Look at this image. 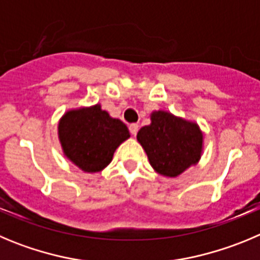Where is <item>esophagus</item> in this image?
I'll use <instances>...</instances> for the list:
<instances>
[{"mask_svg": "<svg viewBox=\"0 0 260 260\" xmlns=\"http://www.w3.org/2000/svg\"><path fill=\"white\" fill-rule=\"evenodd\" d=\"M128 130H130V133L133 135H137L138 130H139V126H138V123H132V125L128 126Z\"/></svg>", "mask_w": 260, "mask_h": 260, "instance_id": "1", "label": "esophagus"}]
</instances>
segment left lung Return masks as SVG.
I'll use <instances>...</instances> for the list:
<instances>
[{
  "label": "left lung",
  "instance_id": "1",
  "mask_svg": "<svg viewBox=\"0 0 260 260\" xmlns=\"http://www.w3.org/2000/svg\"><path fill=\"white\" fill-rule=\"evenodd\" d=\"M151 120V125L140 128L137 138L157 173L178 177L199 161L202 134L196 123L164 111L153 112Z\"/></svg>",
  "mask_w": 260,
  "mask_h": 260
}]
</instances>
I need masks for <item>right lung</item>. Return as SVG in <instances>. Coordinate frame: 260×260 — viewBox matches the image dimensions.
<instances>
[{"instance_id": "right-lung-1", "label": "right lung", "mask_w": 260, "mask_h": 260, "mask_svg": "<svg viewBox=\"0 0 260 260\" xmlns=\"http://www.w3.org/2000/svg\"><path fill=\"white\" fill-rule=\"evenodd\" d=\"M128 137L127 126L112 118L98 104L67 112L59 122V139L64 153L87 173L106 168L116 148Z\"/></svg>"}]
</instances>
